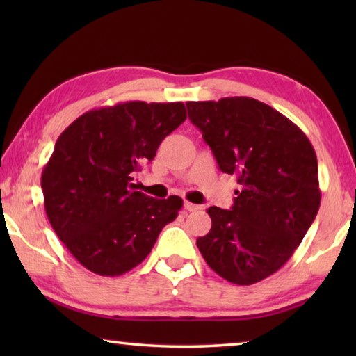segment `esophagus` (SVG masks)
Returning a JSON list of instances; mask_svg holds the SVG:
<instances>
[{"instance_id": "obj_1", "label": "esophagus", "mask_w": 356, "mask_h": 356, "mask_svg": "<svg viewBox=\"0 0 356 356\" xmlns=\"http://www.w3.org/2000/svg\"><path fill=\"white\" fill-rule=\"evenodd\" d=\"M184 207L185 210H188V212H196V210H200V206H196V204L188 202V201L184 202Z\"/></svg>"}]
</instances>
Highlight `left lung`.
Returning a JSON list of instances; mask_svg holds the SVG:
<instances>
[{
	"mask_svg": "<svg viewBox=\"0 0 356 356\" xmlns=\"http://www.w3.org/2000/svg\"><path fill=\"white\" fill-rule=\"evenodd\" d=\"M218 168L237 177L231 210L210 207L212 229L196 240L221 278L250 286L284 265L321 206L317 156L308 136L250 97L186 102Z\"/></svg>",
	"mask_w": 356,
	"mask_h": 356,
	"instance_id": "obj_1",
	"label": "left lung"
}]
</instances>
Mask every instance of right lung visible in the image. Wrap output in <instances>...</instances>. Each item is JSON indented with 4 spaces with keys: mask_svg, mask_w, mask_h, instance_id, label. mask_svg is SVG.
<instances>
[{
    "mask_svg": "<svg viewBox=\"0 0 356 356\" xmlns=\"http://www.w3.org/2000/svg\"><path fill=\"white\" fill-rule=\"evenodd\" d=\"M185 119L182 102H124L81 114L59 135L40 185L53 231L83 267L100 276L130 272L177 218L179 196L135 191L131 176Z\"/></svg>",
    "mask_w": 356,
    "mask_h": 356,
    "instance_id": "add662e5",
    "label": "right lung"
}]
</instances>
